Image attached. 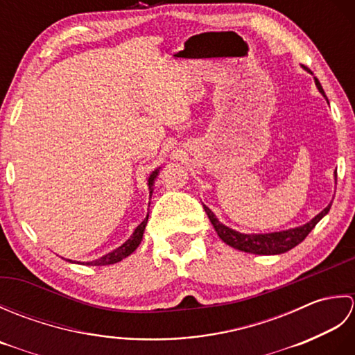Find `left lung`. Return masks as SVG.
<instances>
[{"label": "left lung", "instance_id": "8db88e82", "mask_svg": "<svg viewBox=\"0 0 355 355\" xmlns=\"http://www.w3.org/2000/svg\"><path fill=\"white\" fill-rule=\"evenodd\" d=\"M314 82L320 94L327 99L320 82L318 79H314ZM334 180L337 183V173H334ZM331 205H333V202H329V205L323 209L319 215H315L311 221H308L304 225H299V227L288 229V230L271 232V233H241L220 223L216 215L207 206H205V210L210 223L214 225L215 232L218 233V236H220L227 245L236 248V250L253 253V254H281L291 250V248L302 243V241L308 236V233L315 227V224H318L322 218L329 212Z\"/></svg>", "mask_w": 355, "mask_h": 355}]
</instances>
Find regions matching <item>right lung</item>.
I'll return each mask as SVG.
<instances>
[{
	"label": "right lung",
	"instance_id": "obj_1",
	"mask_svg": "<svg viewBox=\"0 0 355 355\" xmlns=\"http://www.w3.org/2000/svg\"><path fill=\"white\" fill-rule=\"evenodd\" d=\"M158 172H160V168L153 171V173H150V175L148 177L149 198L154 192V183H155V178L158 177ZM148 218H149V215H146L145 220H143L137 225V227H135V230L132 232V235L130 236V239H126L122 245L114 248V250L107 253V254H103L102 258H99V259H94V261H89V262H82V263H84V266H110V263H116V262H120L122 259H125L126 256H130L132 252H135V248H137L139 244L141 243L143 233H145L146 224H148ZM67 261L76 263V261H71V259H67ZM78 263H80V262H78Z\"/></svg>",
	"mask_w": 355,
	"mask_h": 355
}]
</instances>
